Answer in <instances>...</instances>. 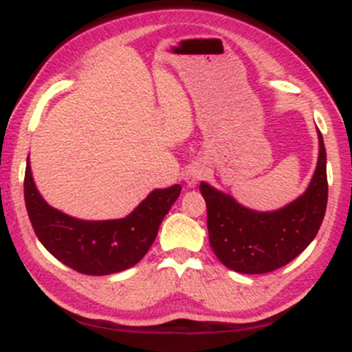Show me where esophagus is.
Returning <instances> with one entry per match:
<instances>
[{
    "label": "esophagus",
    "instance_id": "34e87169",
    "mask_svg": "<svg viewBox=\"0 0 352 352\" xmlns=\"http://www.w3.org/2000/svg\"><path fill=\"white\" fill-rule=\"evenodd\" d=\"M207 175V168H205L204 164L195 162V164H190L187 168H185L184 173H182V179L185 180V184L188 187H193L195 184H199L200 180H204V177Z\"/></svg>",
    "mask_w": 352,
    "mask_h": 352
}]
</instances>
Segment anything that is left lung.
Returning <instances> with one entry per match:
<instances>
[{
    "label": "left lung",
    "instance_id": "left-lung-1",
    "mask_svg": "<svg viewBox=\"0 0 352 352\" xmlns=\"http://www.w3.org/2000/svg\"><path fill=\"white\" fill-rule=\"evenodd\" d=\"M318 137V165L308 190L276 212H253L201 182L210 246L227 268L245 274L274 272L314 240L328 205L326 148L319 131Z\"/></svg>",
    "mask_w": 352,
    "mask_h": 352
}]
</instances>
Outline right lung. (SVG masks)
I'll list each match as a JSON object with an SVG mask.
<instances>
[{
    "label": "right lung",
    "mask_w": 352,
    "mask_h": 352,
    "mask_svg": "<svg viewBox=\"0 0 352 352\" xmlns=\"http://www.w3.org/2000/svg\"><path fill=\"white\" fill-rule=\"evenodd\" d=\"M180 185L157 188L131 215L86 221L47 205L31 175L24 173V200L36 236L60 263L82 274L104 276L131 268L148 252L164 217L180 195Z\"/></svg>",
    "instance_id": "obj_1"
}]
</instances>
